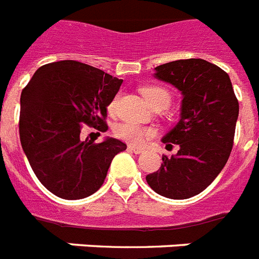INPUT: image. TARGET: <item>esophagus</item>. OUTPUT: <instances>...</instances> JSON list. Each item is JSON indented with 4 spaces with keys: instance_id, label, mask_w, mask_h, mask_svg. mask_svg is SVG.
Here are the masks:
<instances>
[{
    "instance_id": "obj_1",
    "label": "esophagus",
    "mask_w": 259,
    "mask_h": 259,
    "mask_svg": "<svg viewBox=\"0 0 259 259\" xmlns=\"http://www.w3.org/2000/svg\"><path fill=\"white\" fill-rule=\"evenodd\" d=\"M127 149H129L130 152L136 153V154H140V153H142V152H144V149H142V148H137V146H133V145L127 146Z\"/></svg>"
}]
</instances>
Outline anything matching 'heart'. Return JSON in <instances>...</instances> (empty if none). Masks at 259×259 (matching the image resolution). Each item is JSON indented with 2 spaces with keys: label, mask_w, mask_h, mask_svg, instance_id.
I'll return each mask as SVG.
<instances>
[{
  "label": "heart",
  "mask_w": 259,
  "mask_h": 259,
  "mask_svg": "<svg viewBox=\"0 0 259 259\" xmlns=\"http://www.w3.org/2000/svg\"><path fill=\"white\" fill-rule=\"evenodd\" d=\"M142 95L145 97L146 101L149 102L150 106L156 105L160 101L169 103V93L166 90L161 89V87H146V89L142 90ZM115 105H117V98L111 102L110 109L114 110ZM115 134H117V137H119L123 141L133 144V145H140L145 140L152 137L153 132L149 129H145V127H142V126L137 125V123L125 122V123H121L115 129Z\"/></svg>",
  "instance_id": "obj_1"
}]
</instances>
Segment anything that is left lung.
<instances>
[{
  "label": "left lung",
  "instance_id": "1",
  "mask_svg": "<svg viewBox=\"0 0 259 259\" xmlns=\"http://www.w3.org/2000/svg\"><path fill=\"white\" fill-rule=\"evenodd\" d=\"M153 76L181 93L180 119L162 137L179 152L162 156L161 168L146 176L154 192L168 199H189L204 191L225 168L233 149L238 103L230 76L203 59L165 63Z\"/></svg>",
  "mask_w": 259,
  "mask_h": 259
}]
</instances>
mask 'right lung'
<instances>
[{
	"label": "right lung",
	"mask_w": 259,
	"mask_h": 259,
	"mask_svg": "<svg viewBox=\"0 0 259 259\" xmlns=\"http://www.w3.org/2000/svg\"><path fill=\"white\" fill-rule=\"evenodd\" d=\"M122 82L84 63L62 60L40 67L22 90V150L40 183L58 197L78 200L97 192L114 156L126 149L113 137L101 144L80 138L83 125L107 129V106Z\"/></svg>",
	"instance_id": "obj_1"
}]
</instances>
